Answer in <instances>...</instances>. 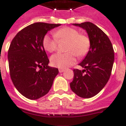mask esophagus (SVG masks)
<instances>
[{"mask_svg":"<svg viewBox=\"0 0 126 126\" xmlns=\"http://www.w3.org/2000/svg\"><path fill=\"white\" fill-rule=\"evenodd\" d=\"M65 71V70L63 69H59V73H63V72H64Z\"/></svg>","mask_w":126,"mask_h":126,"instance_id":"obj_1","label":"esophagus"}]
</instances>
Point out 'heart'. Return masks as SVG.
Masks as SVG:
<instances>
[{
  "mask_svg": "<svg viewBox=\"0 0 126 126\" xmlns=\"http://www.w3.org/2000/svg\"><path fill=\"white\" fill-rule=\"evenodd\" d=\"M51 37L48 34L44 36V48L48 52H53L57 48V41H67L65 50L67 53H57L51 57V65L59 69H66L76 62L75 54L78 57L85 55L90 48V39L86 35L79 34V31L72 27H63L53 32Z\"/></svg>",
  "mask_w": 126,
  "mask_h": 126,
  "instance_id": "obj_1",
  "label": "heart"
}]
</instances>
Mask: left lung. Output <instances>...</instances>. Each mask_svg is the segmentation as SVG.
Returning a JSON list of instances; mask_svg holds the SVG:
<instances>
[{"label": "left lung", "instance_id": "8db88e82", "mask_svg": "<svg viewBox=\"0 0 126 126\" xmlns=\"http://www.w3.org/2000/svg\"><path fill=\"white\" fill-rule=\"evenodd\" d=\"M86 31L90 46L87 55L79 65L82 71L74 69L70 83L72 91L82 98H90L99 93L109 80L114 60L112 43L103 31L91 22L73 23Z\"/></svg>", "mask_w": 126, "mask_h": 126}]
</instances>
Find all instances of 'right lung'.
<instances>
[{"label":"right lung","instance_id":"add662e5","mask_svg":"<svg viewBox=\"0 0 126 126\" xmlns=\"http://www.w3.org/2000/svg\"><path fill=\"white\" fill-rule=\"evenodd\" d=\"M60 25L34 23L20 31L11 42L8 52L11 79L27 99L36 100L47 94L59 73L58 69L48 66L42 40L49 31Z\"/></svg>","mask_w":126,"mask_h":126}]
</instances>
